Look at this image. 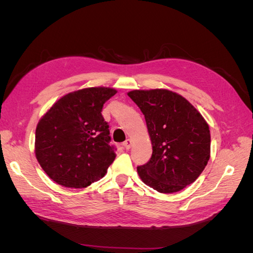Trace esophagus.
<instances>
[{
    "label": "esophagus",
    "mask_w": 253,
    "mask_h": 253,
    "mask_svg": "<svg viewBox=\"0 0 253 253\" xmlns=\"http://www.w3.org/2000/svg\"><path fill=\"white\" fill-rule=\"evenodd\" d=\"M122 145H124V148L126 150H129V149H131V147H132V140L131 139H126Z\"/></svg>",
    "instance_id": "34e87169"
}]
</instances>
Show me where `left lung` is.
I'll return each instance as SVG.
<instances>
[{
    "label": "left lung",
    "instance_id": "obj_1",
    "mask_svg": "<svg viewBox=\"0 0 253 253\" xmlns=\"http://www.w3.org/2000/svg\"><path fill=\"white\" fill-rule=\"evenodd\" d=\"M144 115L152 141L149 162L137 167L145 185L174 193L194 182L210 158V129L187 99L156 88L127 93Z\"/></svg>",
    "mask_w": 253,
    "mask_h": 253
}]
</instances>
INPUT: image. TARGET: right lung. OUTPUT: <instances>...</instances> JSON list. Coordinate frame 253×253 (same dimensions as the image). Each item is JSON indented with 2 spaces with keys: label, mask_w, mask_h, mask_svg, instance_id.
I'll return each instance as SVG.
<instances>
[{
  "label": "right lung",
  "mask_w": 253,
  "mask_h": 253,
  "mask_svg": "<svg viewBox=\"0 0 253 253\" xmlns=\"http://www.w3.org/2000/svg\"><path fill=\"white\" fill-rule=\"evenodd\" d=\"M116 93L103 86L73 91L60 98L40 119L35 153L53 181L80 189L106 174L116 153L101 112Z\"/></svg>",
  "instance_id": "add662e5"
}]
</instances>
